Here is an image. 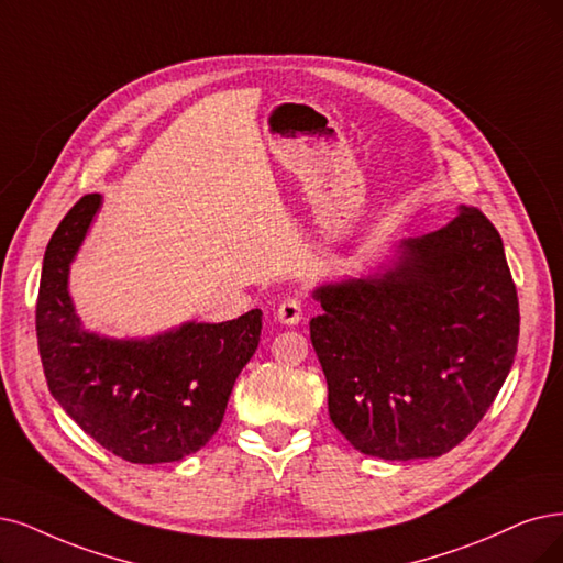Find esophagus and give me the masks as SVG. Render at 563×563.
<instances>
[{
	"instance_id": "esophagus-1",
	"label": "esophagus",
	"mask_w": 563,
	"mask_h": 563,
	"mask_svg": "<svg viewBox=\"0 0 563 563\" xmlns=\"http://www.w3.org/2000/svg\"><path fill=\"white\" fill-rule=\"evenodd\" d=\"M276 320L287 327L299 324L303 320V303L299 299H285L276 310Z\"/></svg>"
}]
</instances>
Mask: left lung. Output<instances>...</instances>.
I'll list each match as a JSON object with an SVG mask.
<instances>
[{
    "instance_id": "left-lung-1",
    "label": "left lung",
    "mask_w": 563,
    "mask_h": 563,
    "mask_svg": "<svg viewBox=\"0 0 563 563\" xmlns=\"http://www.w3.org/2000/svg\"><path fill=\"white\" fill-rule=\"evenodd\" d=\"M310 341L329 418L350 445L389 462L460 445L506 383L519 303L494 224L462 206L448 227L404 239L360 278L313 289Z\"/></svg>"
}]
</instances>
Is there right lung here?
<instances>
[{"label":"right lung","instance_id":"add662e5","mask_svg":"<svg viewBox=\"0 0 563 563\" xmlns=\"http://www.w3.org/2000/svg\"><path fill=\"white\" fill-rule=\"evenodd\" d=\"M86 195L51 236L41 268L36 339L48 389L88 435L132 464H166L201 450L255 355L262 310L229 322H183L145 339L82 327L69 268L101 208Z\"/></svg>","mask_w":563,"mask_h":563}]
</instances>
